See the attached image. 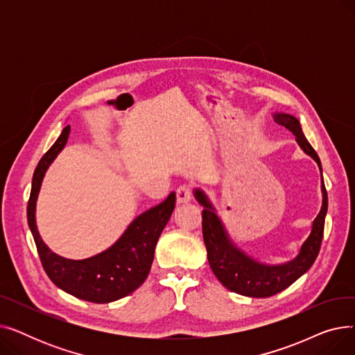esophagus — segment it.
I'll list each match as a JSON object with an SVG mask.
<instances>
[{"label": "esophagus", "mask_w": 355, "mask_h": 355, "mask_svg": "<svg viewBox=\"0 0 355 355\" xmlns=\"http://www.w3.org/2000/svg\"><path fill=\"white\" fill-rule=\"evenodd\" d=\"M191 196H193V189L187 184L180 185V187L177 189V201L180 204L181 202H189L191 200Z\"/></svg>", "instance_id": "34e87169"}]
</instances>
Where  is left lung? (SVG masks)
Listing matches in <instances>:
<instances>
[{
	"label": "left lung",
	"instance_id": "8db88e82",
	"mask_svg": "<svg viewBox=\"0 0 355 355\" xmlns=\"http://www.w3.org/2000/svg\"><path fill=\"white\" fill-rule=\"evenodd\" d=\"M273 121L289 129L296 137V142L304 149V153L312 157L320 170L321 161L316 155L315 149L306 141L302 128L295 116L289 114H273ZM322 189V207L320 214L312 223V230L308 239L301 246L300 253L289 262L284 265H266L260 263L253 257L241 252L233 241L230 240L221 220L216 214L213 204L210 202L206 193L200 189L194 190L197 201L204 207L202 210V237L204 245L207 249L209 263L218 281L232 292L239 295H245L250 297H268L282 292L291 286L296 279H300L304 273L309 270L313 265L316 256L320 253L325 216L328 210V196L324 185V178H321Z\"/></svg>",
	"mask_w": 355,
	"mask_h": 355
}]
</instances>
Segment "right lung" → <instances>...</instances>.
<instances>
[{
    "instance_id": "obj_1",
    "label": "right lung",
    "mask_w": 355,
    "mask_h": 355,
    "mask_svg": "<svg viewBox=\"0 0 355 355\" xmlns=\"http://www.w3.org/2000/svg\"><path fill=\"white\" fill-rule=\"evenodd\" d=\"M70 134L67 125L53 146L37 164L27 206V221L42 265L51 282L79 300L107 304L132 293L151 269L157 241L175 207V193L158 206L139 214L123 234L102 253L83 260L64 259L53 253L42 240L35 226V201L50 164L64 148Z\"/></svg>"
}]
</instances>
